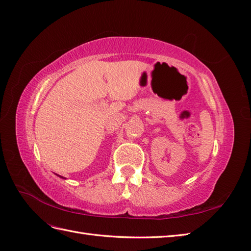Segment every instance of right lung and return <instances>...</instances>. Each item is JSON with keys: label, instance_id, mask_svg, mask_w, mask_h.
Instances as JSON below:
<instances>
[{"label": "right lung", "instance_id": "obj_1", "mask_svg": "<svg viewBox=\"0 0 251 251\" xmlns=\"http://www.w3.org/2000/svg\"><path fill=\"white\" fill-rule=\"evenodd\" d=\"M58 176H60V175H58ZM60 177H61V178H63V177H62V176H60Z\"/></svg>", "mask_w": 251, "mask_h": 251}]
</instances>
